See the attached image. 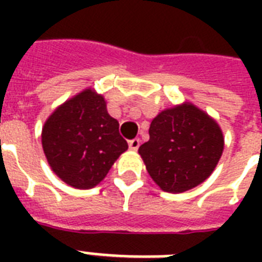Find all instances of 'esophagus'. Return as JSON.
Segmentation results:
<instances>
[{"mask_svg":"<svg viewBox=\"0 0 262 262\" xmlns=\"http://www.w3.org/2000/svg\"><path fill=\"white\" fill-rule=\"evenodd\" d=\"M140 145V140L139 139H135V140H132L130 141V148L132 149H137Z\"/></svg>","mask_w":262,"mask_h":262,"instance_id":"34e87169","label":"esophagus"}]
</instances>
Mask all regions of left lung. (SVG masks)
<instances>
[{
    "label": "left lung",
    "mask_w": 262,
    "mask_h": 262,
    "mask_svg": "<svg viewBox=\"0 0 262 262\" xmlns=\"http://www.w3.org/2000/svg\"><path fill=\"white\" fill-rule=\"evenodd\" d=\"M42 145L53 171L76 189L96 186L127 149L118 121L107 113L103 96L90 90L76 95L49 117L42 130Z\"/></svg>",
    "instance_id": "1"
}]
</instances>
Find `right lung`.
<instances>
[{"label":"right lung","mask_w":262,"mask_h":262,"mask_svg":"<svg viewBox=\"0 0 262 262\" xmlns=\"http://www.w3.org/2000/svg\"><path fill=\"white\" fill-rule=\"evenodd\" d=\"M222 152L220 127L191 106L162 111L149 126V140L139 148L148 174L170 193H182L204 182Z\"/></svg>","instance_id":"1"}]
</instances>
